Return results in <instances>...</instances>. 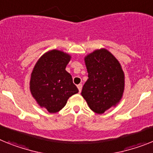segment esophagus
<instances>
[{
  "instance_id": "obj_1",
  "label": "esophagus",
  "mask_w": 153,
  "mask_h": 153,
  "mask_svg": "<svg viewBox=\"0 0 153 153\" xmlns=\"http://www.w3.org/2000/svg\"><path fill=\"white\" fill-rule=\"evenodd\" d=\"M77 87H78V88H79V92H81V91H82V84L78 85H77Z\"/></svg>"
}]
</instances>
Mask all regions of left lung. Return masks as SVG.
I'll return each mask as SVG.
<instances>
[{"instance_id":"8db88e82","label":"left lung","mask_w":153,"mask_h":153,"mask_svg":"<svg viewBox=\"0 0 153 153\" xmlns=\"http://www.w3.org/2000/svg\"><path fill=\"white\" fill-rule=\"evenodd\" d=\"M88 79L82 96L89 108L102 114L120 102L124 91V73L117 59L105 48L96 50L84 58Z\"/></svg>"}]
</instances>
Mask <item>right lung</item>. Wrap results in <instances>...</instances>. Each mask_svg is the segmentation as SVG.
<instances>
[{"instance_id":"add662e5","label":"right lung","mask_w":153,"mask_h":153,"mask_svg":"<svg viewBox=\"0 0 153 153\" xmlns=\"http://www.w3.org/2000/svg\"><path fill=\"white\" fill-rule=\"evenodd\" d=\"M71 58L69 53L51 50L39 57L31 73V94L49 113L59 112L71 96L79 92L72 77L65 70Z\"/></svg>"}]
</instances>
